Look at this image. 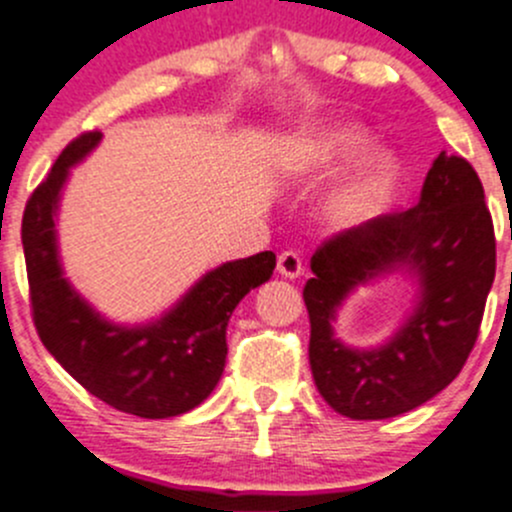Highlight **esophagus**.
I'll use <instances>...</instances> for the list:
<instances>
[{"label": "esophagus", "mask_w": 512, "mask_h": 512, "mask_svg": "<svg viewBox=\"0 0 512 512\" xmlns=\"http://www.w3.org/2000/svg\"><path fill=\"white\" fill-rule=\"evenodd\" d=\"M277 272H280L282 277H289V280H297V277L304 272L299 252H294V250L280 252V257H277Z\"/></svg>", "instance_id": "obj_1"}]
</instances>
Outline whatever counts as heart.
Masks as SVG:
<instances>
[{
  "instance_id": "1",
  "label": "heart",
  "mask_w": 512,
  "mask_h": 512,
  "mask_svg": "<svg viewBox=\"0 0 512 512\" xmlns=\"http://www.w3.org/2000/svg\"><path fill=\"white\" fill-rule=\"evenodd\" d=\"M361 143H364V133L349 123L314 128L294 143L289 160L297 173H327L352 158ZM391 180H394V158L389 153L374 151L364 156L329 198V220L339 227H356L369 220L384 200Z\"/></svg>"
}]
</instances>
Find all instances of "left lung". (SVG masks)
Returning <instances> with one entry per match:
<instances>
[{"mask_svg": "<svg viewBox=\"0 0 512 512\" xmlns=\"http://www.w3.org/2000/svg\"><path fill=\"white\" fill-rule=\"evenodd\" d=\"M394 271L417 280L412 314L381 348H347L333 337L336 309L356 286ZM312 272L302 294L309 366L324 401L356 421L426 404L461 374L495 277L493 220L473 165L441 153L418 205L339 232L314 252Z\"/></svg>", "mask_w": 512, "mask_h": 512, "instance_id": "1", "label": "left lung"}]
</instances>
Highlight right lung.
<instances>
[{"label": "right lung", "instance_id": "add662e5", "mask_svg": "<svg viewBox=\"0 0 512 512\" xmlns=\"http://www.w3.org/2000/svg\"><path fill=\"white\" fill-rule=\"evenodd\" d=\"M98 141V131L71 141L24 210L22 245L36 332L49 354L103 404L141 418L180 416L218 386L232 309L270 280L275 252L215 267L153 322H108L64 277L56 240L61 190Z\"/></svg>", "mask_w": 512, "mask_h": 512}]
</instances>
